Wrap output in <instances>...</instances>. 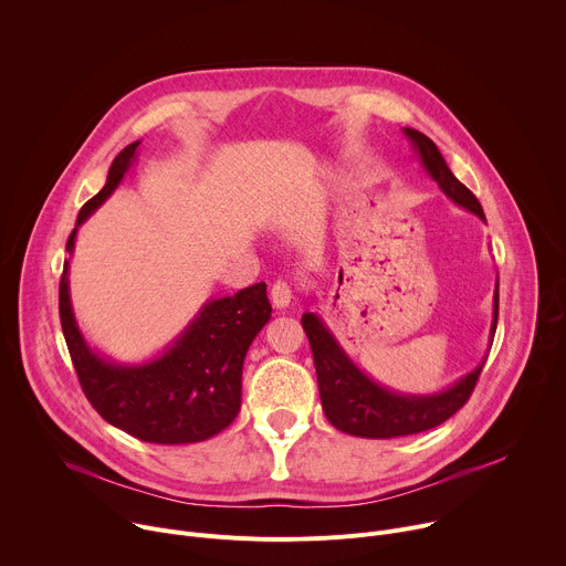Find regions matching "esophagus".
Wrapping results in <instances>:
<instances>
[{"mask_svg":"<svg viewBox=\"0 0 566 566\" xmlns=\"http://www.w3.org/2000/svg\"><path fill=\"white\" fill-rule=\"evenodd\" d=\"M291 297H293V289L289 282H275L273 289H271V302L275 308H286L291 304Z\"/></svg>","mask_w":566,"mask_h":566,"instance_id":"1","label":"esophagus"}]
</instances>
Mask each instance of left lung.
I'll use <instances>...</instances> for the list:
<instances>
[{"label": "left lung", "mask_w": 566, "mask_h": 566, "mask_svg": "<svg viewBox=\"0 0 566 566\" xmlns=\"http://www.w3.org/2000/svg\"><path fill=\"white\" fill-rule=\"evenodd\" d=\"M402 134L412 143L417 158L421 160L423 170L439 184L443 195L468 212L486 221L476 197L450 172L446 158L439 147L419 129L402 127ZM497 311H500V282L495 284L493 297V325H491V345L497 329ZM302 327L306 332L315 374L322 410H325L329 423L340 432L363 437V439H394L408 437L432 430L448 421L457 410L465 406L470 398L479 374L483 369V360L465 376H461L454 385L437 391V394H398L374 378H369L340 347L336 336L329 332L317 313H304Z\"/></svg>", "instance_id": "obj_1"}]
</instances>
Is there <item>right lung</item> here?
Returning <instances> with one entry per match:
<instances>
[{"mask_svg":"<svg viewBox=\"0 0 566 566\" xmlns=\"http://www.w3.org/2000/svg\"><path fill=\"white\" fill-rule=\"evenodd\" d=\"M140 140L127 145L109 168L107 184L77 212L66 251L83 226L120 186ZM266 284L208 300L164 354L120 365L92 349L80 332L71 295L69 260L60 280L62 334L85 396L114 428L158 446L206 441L226 430L241 408V367L255 336L271 319Z\"/></svg>","mask_w":566,"mask_h":566,"instance_id":"obj_1","label":"right lung"}]
</instances>
